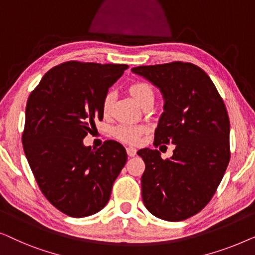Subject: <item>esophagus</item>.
Returning <instances> with one entry per match:
<instances>
[{
	"label": "esophagus",
	"instance_id": "esophagus-1",
	"mask_svg": "<svg viewBox=\"0 0 255 255\" xmlns=\"http://www.w3.org/2000/svg\"><path fill=\"white\" fill-rule=\"evenodd\" d=\"M127 153L128 156H134L135 154H137V149H135L134 147H127Z\"/></svg>",
	"mask_w": 255,
	"mask_h": 255
}]
</instances>
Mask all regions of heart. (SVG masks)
Wrapping results in <instances>:
<instances>
[{
	"mask_svg": "<svg viewBox=\"0 0 255 255\" xmlns=\"http://www.w3.org/2000/svg\"><path fill=\"white\" fill-rule=\"evenodd\" d=\"M128 92H130L132 97H133L140 106L147 100H151L154 97V92H153L152 87L149 86L148 83L141 81L132 83V85L128 87ZM113 93H107L102 102V110L104 115H108L110 113L111 106H113ZM146 130H147V128H146L144 125L122 123L114 128V135L118 139V140L127 142V144H137V142L140 140L141 135L146 132Z\"/></svg>",
	"mask_w": 255,
	"mask_h": 255,
	"instance_id": "1",
	"label": "heart"
}]
</instances>
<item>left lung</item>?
Wrapping results in <instances>:
<instances>
[{"label": "left lung", "mask_w": 255, "mask_h": 255, "mask_svg": "<svg viewBox=\"0 0 255 255\" xmlns=\"http://www.w3.org/2000/svg\"><path fill=\"white\" fill-rule=\"evenodd\" d=\"M132 72L158 87L165 100L153 144L175 145L169 159L158 149L138 151L146 166L142 202L155 217L184 221L210 202L224 176L231 156L228 110L209 75L190 62L139 66Z\"/></svg>", "instance_id": "1"}]
</instances>
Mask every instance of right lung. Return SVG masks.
<instances>
[{
    "label": "right lung",
    "instance_id": "right-lung-1",
    "mask_svg": "<svg viewBox=\"0 0 255 255\" xmlns=\"http://www.w3.org/2000/svg\"><path fill=\"white\" fill-rule=\"evenodd\" d=\"M128 67L64 62L51 68L27 99L24 153L44 196L71 217H87L106 207L127 162L120 142L106 140L93 149L83 138L102 121L104 96Z\"/></svg>",
    "mask_w": 255,
    "mask_h": 255
}]
</instances>
